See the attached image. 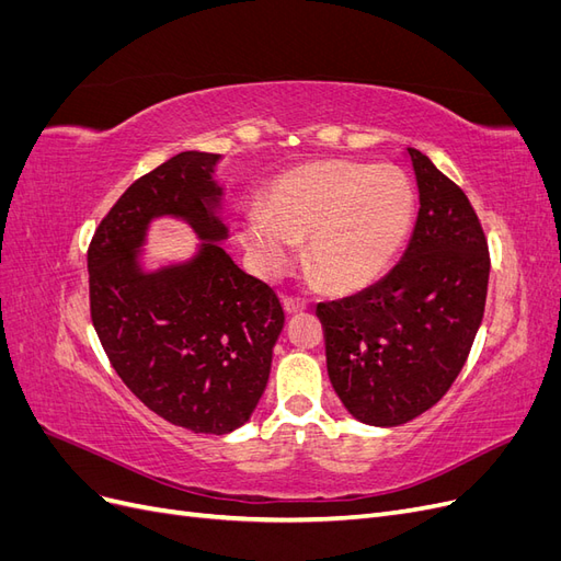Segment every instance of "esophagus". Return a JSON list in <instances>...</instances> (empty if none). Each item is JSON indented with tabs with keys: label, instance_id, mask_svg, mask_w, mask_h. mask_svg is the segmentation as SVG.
Returning a JSON list of instances; mask_svg holds the SVG:
<instances>
[{
	"label": "esophagus",
	"instance_id": "obj_1",
	"mask_svg": "<svg viewBox=\"0 0 561 561\" xmlns=\"http://www.w3.org/2000/svg\"><path fill=\"white\" fill-rule=\"evenodd\" d=\"M283 309L287 313H299V311H307L309 309V301L304 297H285L283 299Z\"/></svg>",
	"mask_w": 561,
	"mask_h": 561
}]
</instances>
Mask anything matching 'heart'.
<instances>
[{
  "mask_svg": "<svg viewBox=\"0 0 561 561\" xmlns=\"http://www.w3.org/2000/svg\"><path fill=\"white\" fill-rule=\"evenodd\" d=\"M414 186L396 165L316 161L283 173L264 210L245 215L239 239L264 274L293 262L307 239V264L332 290H358L398 257L414 222Z\"/></svg>",
  "mask_w": 561,
  "mask_h": 561,
  "instance_id": "b5f03b06",
  "label": "heart"
}]
</instances>
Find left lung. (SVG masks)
<instances>
[{
    "mask_svg": "<svg viewBox=\"0 0 561 561\" xmlns=\"http://www.w3.org/2000/svg\"><path fill=\"white\" fill-rule=\"evenodd\" d=\"M407 154L421 208L402 260L363 293L316 307L339 400L386 428L447 393L480 330L489 283V248L468 196L419 149Z\"/></svg>",
    "mask_w": 561,
    "mask_h": 561,
    "instance_id": "8db88e82",
    "label": "left lung"
}]
</instances>
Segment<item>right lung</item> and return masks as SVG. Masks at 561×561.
Wrapping results in <instances>:
<instances>
[{"label": "right lung", "mask_w": 561, "mask_h": 561, "mask_svg": "<svg viewBox=\"0 0 561 561\" xmlns=\"http://www.w3.org/2000/svg\"><path fill=\"white\" fill-rule=\"evenodd\" d=\"M219 159L182 151L135 180L89 248L91 318L116 375L151 412L208 435L252 416L285 322L276 293L219 245ZM157 216L182 218L204 243L192 261L145 272L139 250Z\"/></svg>", "instance_id": "add662e5"}]
</instances>
